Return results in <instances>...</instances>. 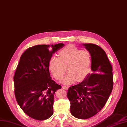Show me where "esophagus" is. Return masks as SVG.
<instances>
[{"instance_id":"obj_1","label":"esophagus","mask_w":127,"mask_h":127,"mask_svg":"<svg viewBox=\"0 0 127 127\" xmlns=\"http://www.w3.org/2000/svg\"><path fill=\"white\" fill-rule=\"evenodd\" d=\"M62 88H63L64 89H65V90H67L68 88L67 86H64L62 87Z\"/></svg>"}]
</instances>
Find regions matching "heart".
Segmentation results:
<instances>
[{
    "label": "heart",
    "mask_w": 127,
    "mask_h": 127,
    "mask_svg": "<svg viewBox=\"0 0 127 127\" xmlns=\"http://www.w3.org/2000/svg\"><path fill=\"white\" fill-rule=\"evenodd\" d=\"M59 55V57L52 56L49 61V70L54 77L61 80L66 67L68 73L63 80L64 84L84 81L89 73L92 64L90 53L70 45L62 49Z\"/></svg>",
    "instance_id": "obj_1"
}]
</instances>
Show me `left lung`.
<instances>
[{"mask_svg": "<svg viewBox=\"0 0 127 127\" xmlns=\"http://www.w3.org/2000/svg\"><path fill=\"white\" fill-rule=\"evenodd\" d=\"M92 56L91 70L84 81L68 89L70 112L80 119L91 118L105 105L113 89L112 67L106 53L93 43L81 45Z\"/></svg>", "mask_w": 127, "mask_h": 127, "instance_id": "left-lung-1", "label": "left lung"}]
</instances>
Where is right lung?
Here are the masks:
<instances>
[{"label":"right lung","mask_w":127,"mask_h":127,"mask_svg":"<svg viewBox=\"0 0 127 127\" xmlns=\"http://www.w3.org/2000/svg\"><path fill=\"white\" fill-rule=\"evenodd\" d=\"M64 46L62 43L36 45L20 57L14 76L15 98L24 113L35 120H45L53 114L54 96L61 86L50 77L49 61Z\"/></svg>","instance_id":"1"}]
</instances>
